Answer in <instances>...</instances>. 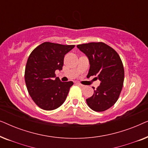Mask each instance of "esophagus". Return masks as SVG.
<instances>
[{
  "label": "esophagus",
  "instance_id": "34e87169",
  "mask_svg": "<svg viewBox=\"0 0 148 148\" xmlns=\"http://www.w3.org/2000/svg\"><path fill=\"white\" fill-rule=\"evenodd\" d=\"M77 84L78 86H79L80 87H82V88H84V87H85V86H84V85L79 84V83H77Z\"/></svg>",
  "mask_w": 148,
  "mask_h": 148
}]
</instances>
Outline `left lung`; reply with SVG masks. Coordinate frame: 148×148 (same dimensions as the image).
Returning <instances> with one entry per match:
<instances>
[{
    "label": "left lung",
    "instance_id": "obj_1",
    "mask_svg": "<svg viewBox=\"0 0 148 148\" xmlns=\"http://www.w3.org/2000/svg\"><path fill=\"white\" fill-rule=\"evenodd\" d=\"M77 47L89 59L88 75L96 76L100 81L93 96L86 99L87 104L96 112L106 110L116 103L122 90L125 76L122 60L112 48L103 42L79 44Z\"/></svg>",
    "mask_w": 148,
    "mask_h": 148
}]
</instances>
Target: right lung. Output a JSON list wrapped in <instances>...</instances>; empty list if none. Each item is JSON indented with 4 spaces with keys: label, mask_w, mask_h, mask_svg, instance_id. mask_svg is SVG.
<instances>
[{
    "label": "right lung",
    "mask_w": 148,
    "mask_h": 148,
    "mask_svg": "<svg viewBox=\"0 0 148 148\" xmlns=\"http://www.w3.org/2000/svg\"><path fill=\"white\" fill-rule=\"evenodd\" d=\"M75 45L44 42L37 46L28 58L25 82L30 96L40 108L52 110L65 101L73 82H62L55 71L62 70L64 55Z\"/></svg>",
    "instance_id": "right-lung-1"
}]
</instances>
